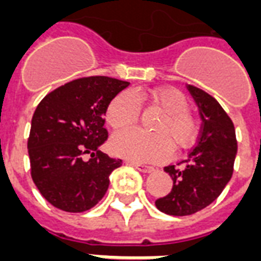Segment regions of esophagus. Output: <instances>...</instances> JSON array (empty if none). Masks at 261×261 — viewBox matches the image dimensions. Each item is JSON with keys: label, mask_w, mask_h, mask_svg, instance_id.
Returning a JSON list of instances; mask_svg holds the SVG:
<instances>
[{"label": "esophagus", "mask_w": 261, "mask_h": 261, "mask_svg": "<svg viewBox=\"0 0 261 261\" xmlns=\"http://www.w3.org/2000/svg\"><path fill=\"white\" fill-rule=\"evenodd\" d=\"M128 166H133L135 167L137 170L142 171V172H152V171H154V168L153 167H149V166H145V164H141V163H134V162H128L127 163Z\"/></svg>", "instance_id": "esophagus-1"}]
</instances>
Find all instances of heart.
<instances>
[{
    "mask_svg": "<svg viewBox=\"0 0 261 261\" xmlns=\"http://www.w3.org/2000/svg\"><path fill=\"white\" fill-rule=\"evenodd\" d=\"M144 94L138 91H122L109 102L105 117L113 128L131 126L138 120ZM146 98L163 111L154 124L156 133L139 128H126L115 133L109 142L113 154L138 163H160L170 159L172 145L179 150L190 148L196 142L198 130L189 112L186 95L175 87H159L150 90Z\"/></svg>",
    "mask_w": 261,
    "mask_h": 261,
    "instance_id": "heart-1",
    "label": "heart"
}]
</instances>
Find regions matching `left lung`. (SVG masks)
<instances>
[{
  "label": "left lung",
  "mask_w": 261,
  "mask_h": 261,
  "mask_svg": "<svg viewBox=\"0 0 261 261\" xmlns=\"http://www.w3.org/2000/svg\"><path fill=\"white\" fill-rule=\"evenodd\" d=\"M196 101L202 124L196 146L182 168H164L174 180L172 190L156 200L157 210L167 215L186 216L204 210L223 192L234 170L237 154L236 128L222 105L201 89L188 85Z\"/></svg>",
  "instance_id": "1"
}]
</instances>
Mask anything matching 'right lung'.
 Listing matches in <instances>:
<instances>
[{
  "instance_id": "add662e5",
  "label": "right lung",
  "mask_w": 261,
  "mask_h": 261,
  "mask_svg": "<svg viewBox=\"0 0 261 261\" xmlns=\"http://www.w3.org/2000/svg\"><path fill=\"white\" fill-rule=\"evenodd\" d=\"M130 82L86 76L57 87L38 104L27 141L31 178L51 205L85 212L105 196L109 175L122 166L98 150L108 138L105 112ZM90 154L89 161H83Z\"/></svg>"
}]
</instances>
